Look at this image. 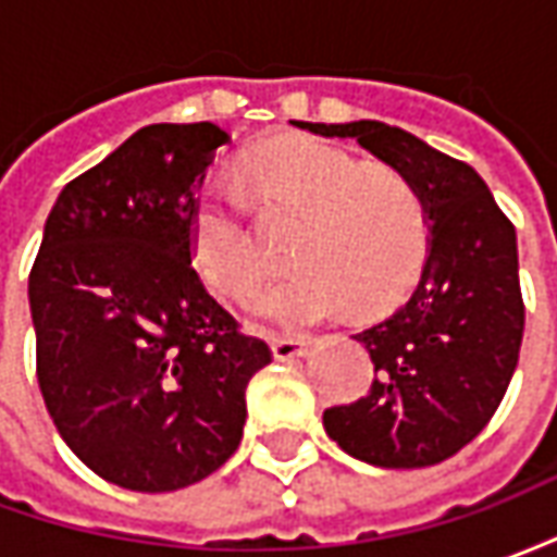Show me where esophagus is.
<instances>
[{"label": "esophagus", "mask_w": 557, "mask_h": 557, "mask_svg": "<svg viewBox=\"0 0 557 557\" xmlns=\"http://www.w3.org/2000/svg\"><path fill=\"white\" fill-rule=\"evenodd\" d=\"M310 349V343L304 337H271V351L277 361H292V358H304Z\"/></svg>", "instance_id": "obj_1"}]
</instances>
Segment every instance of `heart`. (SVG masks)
Masks as SVG:
<instances>
[{
	"instance_id": "1",
	"label": "heart",
	"mask_w": 557,
	"mask_h": 557,
	"mask_svg": "<svg viewBox=\"0 0 557 557\" xmlns=\"http://www.w3.org/2000/svg\"><path fill=\"white\" fill-rule=\"evenodd\" d=\"M244 175L268 206L304 218L289 247L295 271L250 295L256 315L310 325L346 304L355 315H379L418 283L430 256V214L397 170L363 166L319 139H274L247 154ZM194 256L226 295L250 292L265 274V247L230 178L202 190Z\"/></svg>"
}]
</instances>
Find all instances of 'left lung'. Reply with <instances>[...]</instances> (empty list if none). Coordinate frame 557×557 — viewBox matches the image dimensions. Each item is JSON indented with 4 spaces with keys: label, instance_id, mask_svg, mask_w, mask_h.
Here are the masks:
<instances>
[{
    "label": "left lung",
    "instance_id": "left-lung-1",
    "mask_svg": "<svg viewBox=\"0 0 557 557\" xmlns=\"http://www.w3.org/2000/svg\"><path fill=\"white\" fill-rule=\"evenodd\" d=\"M295 125L355 139L406 175L430 214L418 289L385 322L355 334L379 373L370 394L325 409V432L370 466H438L490 423L519 361L525 304L513 223L468 163L403 127L367 119Z\"/></svg>",
    "mask_w": 557,
    "mask_h": 557
}]
</instances>
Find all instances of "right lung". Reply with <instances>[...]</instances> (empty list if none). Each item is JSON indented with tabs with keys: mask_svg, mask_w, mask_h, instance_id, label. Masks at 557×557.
I'll list each match as a JSON object with an SVG mask.
<instances>
[{
	"mask_svg": "<svg viewBox=\"0 0 557 557\" xmlns=\"http://www.w3.org/2000/svg\"><path fill=\"white\" fill-rule=\"evenodd\" d=\"M230 134L148 125L62 187L29 274L38 385L98 478L172 492L242 444L265 339L242 334L190 265L199 187Z\"/></svg>",
	"mask_w": 557,
	"mask_h": 557,
	"instance_id": "add662e5",
	"label": "right lung"
}]
</instances>
